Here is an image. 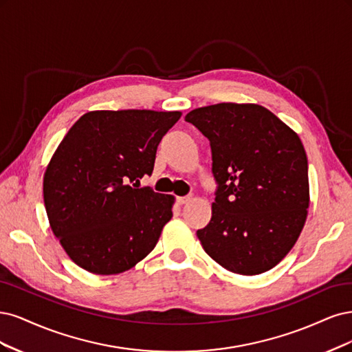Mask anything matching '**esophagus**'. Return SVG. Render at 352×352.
Listing matches in <instances>:
<instances>
[{
  "label": "esophagus",
  "instance_id": "34e87169",
  "mask_svg": "<svg viewBox=\"0 0 352 352\" xmlns=\"http://www.w3.org/2000/svg\"><path fill=\"white\" fill-rule=\"evenodd\" d=\"M191 200V196H183V197H177V201L179 203V205H186V203H188Z\"/></svg>",
  "mask_w": 352,
  "mask_h": 352
}]
</instances>
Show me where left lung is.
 Segmentation results:
<instances>
[{"instance_id":"left-lung-1","label":"left lung","mask_w":352,"mask_h":352,"mask_svg":"<svg viewBox=\"0 0 352 352\" xmlns=\"http://www.w3.org/2000/svg\"><path fill=\"white\" fill-rule=\"evenodd\" d=\"M210 143L217 181L210 222L197 236L226 270L258 275L296 244L309 208V164L298 135L254 104L190 111Z\"/></svg>"}]
</instances>
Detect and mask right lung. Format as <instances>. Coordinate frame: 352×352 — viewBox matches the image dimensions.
I'll use <instances>...</instances> for the list:
<instances>
[{"mask_svg":"<svg viewBox=\"0 0 352 352\" xmlns=\"http://www.w3.org/2000/svg\"><path fill=\"white\" fill-rule=\"evenodd\" d=\"M181 112L92 111L78 118L43 177L54 235L82 269L116 275L149 254L173 218L174 197L139 187Z\"/></svg>","mask_w":352,"mask_h":352,"instance_id":"right-lung-1","label":"right lung"}]
</instances>
